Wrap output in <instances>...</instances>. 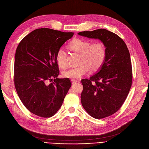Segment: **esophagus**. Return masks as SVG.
<instances>
[{"instance_id": "esophagus-1", "label": "esophagus", "mask_w": 149, "mask_h": 149, "mask_svg": "<svg viewBox=\"0 0 149 149\" xmlns=\"http://www.w3.org/2000/svg\"><path fill=\"white\" fill-rule=\"evenodd\" d=\"M71 82H72V84H75V83H77V81L76 80H74V79H72L71 80Z\"/></svg>"}]
</instances>
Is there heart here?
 <instances>
[{"label":"heart","instance_id":"heart-1","mask_svg":"<svg viewBox=\"0 0 149 149\" xmlns=\"http://www.w3.org/2000/svg\"><path fill=\"white\" fill-rule=\"evenodd\" d=\"M69 48L80 54L79 65L70 68L62 72L65 78L77 79L89 72L90 69L95 71L103 65L105 60L106 51L102 42L97 41L93 43L81 38H75L69 45ZM57 63L60 68H65L68 66L67 53L61 47L56 55Z\"/></svg>","mask_w":149,"mask_h":149}]
</instances>
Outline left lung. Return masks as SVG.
Masks as SVG:
<instances>
[{
  "instance_id": "1",
  "label": "left lung",
  "mask_w": 149,
  "mask_h": 149,
  "mask_svg": "<svg viewBox=\"0 0 149 149\" xmlns=\"http://www.w3.org/2000/svg\"><path fill=\"white\" fill-rule=\"evenodd\" d=\"M78 34L100 39L106 48L105 61L99 71L81 80L83 107L93 118L102 119L118 111L128 95L133 79L130 53L123 39L107 29Z\"/></svg>"
}]
</instances>
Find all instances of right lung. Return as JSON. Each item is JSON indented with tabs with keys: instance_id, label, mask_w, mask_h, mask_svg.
Returning <instances> with one entry per match:
<instances>
[{
	"instance_id": "obj_1",
	"label": "right lung",
	"mask_w": 149,
	"mask_h": 149,
	"mask_svg": "<svg viewBox=\"0 0 149 149\" xmlns=\"http://www.w3.org/2000/svg\"><path fill=\"white\" fill-rule=\"evenodd\" d=\"M73 35L43 28L34 30L19 43L15 55L14 86L22 103L32 113L49 118L61 106L71 82L68 78H57L56 55Z\"/></svg>"
}]
</instances>
